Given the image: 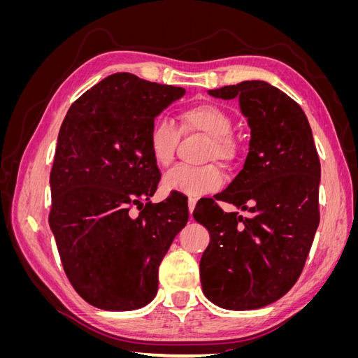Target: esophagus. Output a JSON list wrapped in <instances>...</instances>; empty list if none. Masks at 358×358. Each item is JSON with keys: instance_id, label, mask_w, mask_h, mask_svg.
Returning a JSON list of instances; mask_svg holds the SVG:
<instances>
[{"instance_id": "obj_1", "label": "esophagus", "mask_w": 358, "mask_h": 358, "mask_svg": "<svg viewBox=\"0 0 358 358\" xmlns=\"http://www.w3.org/2000/svg\"><path fill=\"white\" fill-rule=\"evenodd\" d=\"M196 204H197V199H189L188 200V209H189L191 218H192V212H194V208H196Z\"/></svg>"}]
</instances>
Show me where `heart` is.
<instances>
[{"mask_svg":"<svg viewBox=\"0 0 358 358\" xmlns=\"http://www.w3.org/2000/svg\"><path fill=\"white\" fill-rule=\"evenodd\" d=\"M183 133H201L209 137L206 150V161L216 159L229 166L236 159L237 146L231 138L233 119L221 107L210 103H197L188 106L179 115ZM180 131L171 119L159 116L150 125L148 142L154 161L159 167H167L175 159ZM222 185V175L216 166L189 167L176 166L162 179V188L167 192L185 194L197 199L203 194L212 192Z\"/></svg>","mask_w":358,"mask_h":358,"instance_id":"1","label":"heart"}]
</instances>
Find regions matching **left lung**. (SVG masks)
Listing matches in <instances>:
<instances>
[{
  "label": "left lung",
  "mask_w": 358,
  "mask_h": 358,
  "mask_svg": "<svg viewBox=\"0 0 358 358\" xmlns=\"http://www.w3.org/2000/svg\"><path fill=\"white\" fill-rule=\"evenodd\" d=\"M239 99L251 128L243 169L216 200L246 210L225 213L212 199L194 220L208 229L200 259L204 296L229 310H252L279 300L297 282L320 224L321 164L301 107L263 80L208 91Z\"/></svg>",
  "instance_id": "1"
}]
</instances>
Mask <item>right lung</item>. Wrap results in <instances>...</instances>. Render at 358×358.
I'll list each match as a JSON object with an SVG mask.
<instances>
[{
  "label": "right lung",
  "instance_id": "obj_1",
  "mask_svg": "<svg viewBox=\"0 0 358 358\" xmlns=\"http://www.w3.org/2000/svg\"><path fill=\"white\" fill-rule=\"evenodd\" d=\"M185 95L131 73L86 91L61 125L50 171L49 225L78 294L104 310H134L154 300L158 267L187 225L185 199L152 204L161 173L149 150L155 117ZM147 204L137 217L133 205Z\"/></svg>",
  "mask_w": 358,
  "mask_h": 358
}]
</instances>
